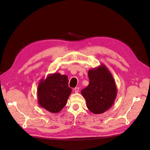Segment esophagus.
<instances>
[{
  "instance_id": "1",
  "label": "esophagus",
  "mask_w": 150,
  "mask_h": 150,
  "mask_svg": "<svg viewBox=\"0 0 150 150\" xmlns=\"http://www.w3.org/2000/svg\"><path fill=\"white\" fill-rule=\"evenodd\" d=\"M79 88H78V87H76V88H74V91H75V93H78L79 91Z\"/></svg>"
}]
</instances>
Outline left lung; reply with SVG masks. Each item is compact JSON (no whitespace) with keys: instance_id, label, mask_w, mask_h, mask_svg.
<instances>
[{"instance_id":"obj_1","label":"left lung","mask_w":150,"mask_h":150,"mask_svg":"<svg viewBox=\"0 0 150 150\" xmlns=\"http://www.w3.org/2000/svg\"><path fill=\"white\" fill-rule=\"evenodd\" d=\"M89 83L81 90L89 111L94 114L105 112L112 106L117 88L112 74L104 64L88 71Z\"/></svg>"}]
</instances>
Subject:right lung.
<instances>
[{
    "mask_svg": "<svg viewBox=\"0 0 150 150\" xmlns=\"http://www.w3.org/2000/svg\"><path fill=\"white\" fill-rule=\"evenodd\" d=\"M67 75L59 73L49 74L42 79L37 88L38 103L47 111L57 113L66 106L71 89L68 86Z\"/></svg>",
    "mask_w": 150,
    "mask_h": 150,
    "instance_id": "right-lung-1",
    "label": "right lung"
}]
</instances>
